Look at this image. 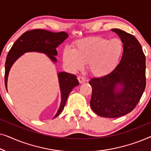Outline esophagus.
<instances>
[{
	"label": "esophagus",
	"mask_w": 151,
	"mask_h": 151,
	"mask_svg": "<svg viewBox=\"0 0 151 151\" xmlns=\"http://www.w3.org/2000/svg\"><path fill=\"white\" fill-rule=\"evenodd\" d=\"M78 81H79V82H80V84L84 83V82H85L86 80V78H84V77H82V76H78Z\"/></svg>",
	"instance_id": "obj_1"
}]
</instances>
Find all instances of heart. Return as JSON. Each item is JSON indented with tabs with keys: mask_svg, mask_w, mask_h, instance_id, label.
Returning <instances> with one entry per match:
<instances>
[{
	"mask_svg": "<svg viewBox=\"0 0 151 151\" xmlns=\"http://www.w3.org/2000/svg\"><path fill=\"white\" fill-rule=\"evenodd\" d=\"M124 53V45L119 39L112 40L96 37L76 43L74 49L65 48L63 60L72 71L82 69L88 63L90 73L103 77L111 73L119 65Z\"/></svg>",
	"mask_w": 151,
	"mask_h": 151,
	"instance_id": "1",
	"label": "heart"
}]
</instances>
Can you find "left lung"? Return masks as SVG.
Returning <instances> with one entry per match:
<instances>
[{
  "label": "left lung",
  "instance_id": "8db88e82",
  "mask_svg": "<svg viewBox=\"0 0 151 151\" xmlns=\"http://www.w3.org/2000/svg\"><path fill=\"white\" fill-rule=\"evenodd\" d=\"M124 45V53L117 67L108 75L92 78L90 105L101 117L115 118L131 112L146 87V58L140 43L133 35L113 29ZM120 86L121 89L117 88Z\"/></svg>",
  "mask_w": 151,
  "mask_h": 151
}]
</instances>
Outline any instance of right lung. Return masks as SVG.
Wrapping results in <instances>:
<instances>
[{"mask_svg": "<svg viewBox=\"0 0 151 151\" xmlns=\"http://www.w3.org/2000/svg\"><path fill=\"white\" fill-rule=\"evenodd\" d=\"M68 37L66 32L54 33L44 29H34L24 33L8 53L5 62V84L7 88V78L9 70L16 60L24 53L36 51L47 55L53 63L57 61L54 55H58L56 48ZM61 92V103L58 112L53 118L60 114L65 106L67 98L71 90L79 84L76 76L67 72L58 73Z\"/></svg>", "mask_w": 151, "mask_h": 151, "instance_id": "add662e5", "label": "right lung"}]
</instances>
